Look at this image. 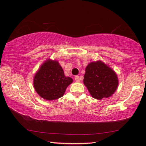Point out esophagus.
<instances>
[{
	"label": "esophagus",
	"instance_id": "obj_1",
	"mask_svg": "<svg viewBox=\"0 0 146 146\" xmlns=\"http://www.w3.org/2000/svg\"><path fill=\"white\" fill-rule=\"evenodd\" d=\"M75 80L76 82H79L80 81V77H79V76H75Z\"/></svg>",
	"mask_w": 146,
	"mask_h": 146
}]
</instances>
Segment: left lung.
<instances>
[{"instance_id": "left-lung-1", "label": "left lung", "mask_w": 146, "mask_h": 146, "mask_svg": "<svg viewBox=\"0 0 146 146\" xmlns=\"http://www.w3.org/2000/svg\"><path fill=\"white\" fill-rule=\"evenodd\" d=\"M84 84L94 98L101 100L115 93L118 86L117 76L102 62H91L86 68Z\"/></svg>"}]
</instances>
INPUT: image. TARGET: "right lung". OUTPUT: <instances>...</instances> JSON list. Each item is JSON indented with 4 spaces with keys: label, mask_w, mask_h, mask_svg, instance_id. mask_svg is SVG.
Masks as SVG:
<instances>
[{
    "label": "right lung",
    "mask_w": 146,
    "mask_h": 146,
    "mask_svg": "<svg viewBox=\"0 0 146 146\" xmlns=\"http://www.w3.org/2000/svg\"><path fill=\"white\" fill-rule=\"evenodd\" d=\"M73 79L66 77L57 61L45 62L36 73L33 80L35 90L44 99L56 100L62 97Z\"/></svg>",
    "instance_id": "1"
}]
</instances>
